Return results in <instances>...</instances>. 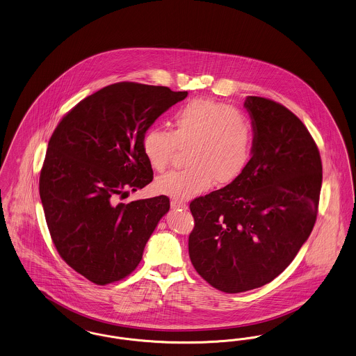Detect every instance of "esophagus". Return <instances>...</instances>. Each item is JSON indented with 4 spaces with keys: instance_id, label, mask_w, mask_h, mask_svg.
<instances>
[{
    "instance_id": "obj_1",
    "label": "esophagus",
    "mask_w": 356,
    "mask_h": 356,
    "mask_svg": "<svg viewBox=\"0 0 356 356\" xmlns=\"http://www.w3.org/2000/svg\"><path fill=\"white\" fill-rule=\"evenodd\" d=\"M171 207L172 209H187V204L185 202L179 201V200H171Z\"/></svg>"
}]
</instances>
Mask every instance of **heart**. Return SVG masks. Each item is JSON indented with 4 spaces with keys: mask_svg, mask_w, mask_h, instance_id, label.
<instances>
[{
    "mask_svg": "<svg viewBox=\"0 0 356 356\" xmlns=\"http://www.w3.org/2000/svg\"><path fill=\"white\" fill-rule=\"evenodd\" d=\"M172 130L152 127L142 137V152L155 170L166 169L181 150H187L181 170L155 181L158 191L188 200L214 184L227 185L248 166L254 130L246 114L210 98H195L178 108Z\"/></svg>",
    "mask_w": 356,
    "mask_h": 356,
    "instance_id": "1",
    "label": "heart"
}]
</instances>
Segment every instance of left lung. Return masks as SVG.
<instances>
[{"mask_svg":"<svg viewBox=\"0 0 356 356\" xmlns=\"http://www.w3.org/2000/svg\"><path fill=\"white\" fill-rule=\"evenodd\" d=\"M245 108L254 129L246 169L190 203L191 263L227 294L262 287L294 261L314 229L322 187L318 146L294 113L252 95Z\"/></svg>","mask_w":356,"mask_h":356,"instance_id":"left-lung-1","label":"left lung"}]
</instances>
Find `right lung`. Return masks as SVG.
<instances>
[{
  "label": "right lung",
  "instance_id": "right-lung-1",
  "mask_svg": "<svg viewBox=\"0 0 356 356\" xmlns=\"http://www.w3.org/2000/svg\"><path fill=\"white\" fill-rule=\"evenodd\" d=\"M187 92L118 82L78 102L53 131L40 174L47 229L62 259L105 286L131 274L170 200L122 203L153 181L142 137Z\"/></svg>",
  "mask_w": 356,
  "mask_h": 356
}]
</instances>
